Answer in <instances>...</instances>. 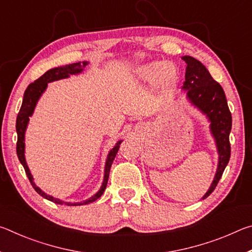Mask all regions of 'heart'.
I'll list each match as a JSON object with an SVG mask.
<instances>
[{
	"instance_id": "heart-1",
	"label": "heart",
	"mask_w": 252,
	"mask_h": 252,
	"mask_svg": "<svg viewBox=\"0 0 252 252\" xmlns=\"http://www.w3.org/2000/svg\"><path fill=\"white\" fill-rule=\"evenodd\" d=\"M135 74L144 82L158 83L165 91L171 90L177 82V71L169 62L152 61L136 67Z\"/></svg>"
}]
</instances>
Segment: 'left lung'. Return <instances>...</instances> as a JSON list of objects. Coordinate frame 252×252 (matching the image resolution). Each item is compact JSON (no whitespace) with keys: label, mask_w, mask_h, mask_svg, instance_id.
<instances>
[{"label":"left lung","mask_w":252,"mask_h":252,"mask_svg":"<svg viewBox=\"0 0 252 252\" xmlns=\"http://www.w3.org/2000/svg\"><path fill=\"white\" fill-rule=\"evenodd\" d=\"M182 60L187 63L186 81L183 82L182 89L187 90L189 100L208 116L219 152L218 169L210 189L203 195L202 199H206L216 189L230 159L231 147L229 134L232 126L231 112L222 87L213 80L207 67L192 57L186 55Z\"/></svg>","instance_id":"left-lung-1"}]
</instances>
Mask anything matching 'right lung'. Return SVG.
Returning <instances> with one entry per match:
<instances>
[{
	"mask_svg": "<svg viewBox=\"0 0 252 252\" xmlns=\"http://www.w3.org/2000/svg\"><path fill=\"white\" fill-rule=\"evenodd\" d=\"M87 62H78V63H72V64H67L64 66H59V67H54V69H51L49 71H46L45 73L40 76L39 79H36L33 83L29 84V87L27 88V90L24 92V96H23V102L22 105H21V109L19 111L18 118H16V132H18V142H16V153H18V158L21 163H22L23 168L25 170V173L29 178L30 182H31L32 187L34 188V190L36 191L37 193L42 197L50 200L54 203L58 204H67V206H82V204H88L90 202L95 201V200L99 199L102 193L104 192L106 183H108V179H109V173H110V169L111 165H112V162L116 158L119 148H120V143L121 141H119L116 147H114L112 150L110 151L109 156H108V160H106L105 163V171H104V180H103V185H102L101 189L99 190V192L96 194L93 195L90 199L85 200L83 202H79V203H70V202H63L61 200L55 199L51 195H48L44 193L43 191L39 189L35 186V183L33 182V178L30 173V170L27 165V162H25V158H24V133H25V129H27L28 122H29V117L32 116L34 108H35V104L39 97L41 96L42 93L44 92L46 89V85H48L49 82H53V81H57L60 79H65L69 78L70 75H75L82 72L83 69L87 65Z\"/></svg>",
	"mask_w": 252,
	"mask_h": 252,
	"instance_id": "right-lung-1",
	"label": "right lung"
}]
</instances>
